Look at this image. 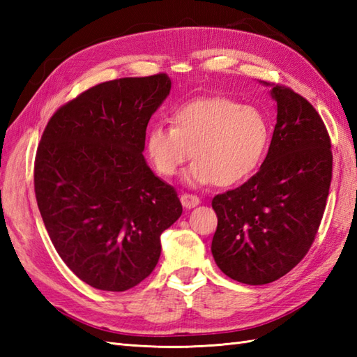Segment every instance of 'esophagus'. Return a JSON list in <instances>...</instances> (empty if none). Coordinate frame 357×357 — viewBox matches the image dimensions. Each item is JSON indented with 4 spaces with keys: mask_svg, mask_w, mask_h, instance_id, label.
Returning <instances> with one entry per match:
<instances>
[{
    "mask_svg": "<svg viewBox=\"0 0 357 357\" xmlns=\"http://www.w3.org/2000/svg\"><path fill=\"white\" fill-rule=\"evenodd\" d=\"M181 202H183V206L185 208H193V207L198 206V204L201 202V199L196 195L183 193V195H181Z\"/></svg>",
    "mask_w": 357,
    "mask_h": 357,
    "instance_id": "34e87169",
    "label": "esophagus"
}]
</instances>
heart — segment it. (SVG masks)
<instances>
[{
    "label": "heart",
    "mask_w": 357,
    "mask_h": 357,
    "mask_svg": "<svg viewBox=\"0 0 357 357\" xmlns=\"http://www.w3.org/2000/svg\"><path fill=\"white\" fill-rule=\"evenodd\" d=\"M172 123L153 124L146 138L150 161L164 178L176 174L193 156L195 162L184 174L187 184L229 187L250 176L267 153V118L256 107L230 98L188 101L174 110Z\"/></svg>",
    "instance_id": "obj_1"
}]
</instances>
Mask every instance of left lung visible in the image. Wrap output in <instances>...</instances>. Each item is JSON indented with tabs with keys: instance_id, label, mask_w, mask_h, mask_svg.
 I'll return each mask as SVG.
<instances>
[{
	"instance_id": "obj_1",
	"label": "left lung",
	"mask_w": 357,
	"mask_h": 357,
	"mask_svg": "<svg viewBox=\"0 0 357 357\" xmlns=\"http://www.w3.org/2000/svg\"><path fill=\"white\" fill-rule=\"evenodd\" d=\"M271 98L278 121L259 172L211 201L215 262L248 285L270 284L304 259L331 184V142L319 113L285 86L273 84Z\"/></svg>"
}]
</instances>
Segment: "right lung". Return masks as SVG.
Instances as JSON below:
<instances>
[{
  "label": "right lung",
  "mask_w": 357,
  "mask_h": 357,
  "mask_svg": "<svg viewBox=\"0 0 357 357\" xmlns=\"http://www.w3.org/2000/svg\"><path fill=\"white\" fill-rule=\"evenodd\" d=\"M165 73L101 82L59 107L36 150L33 184L53 247L75 275L126 291L155 270L161 233L183 213L178 193L144 159Z\"/></svg>",
  "instance_id": "add662e5"
}]
</instances>
